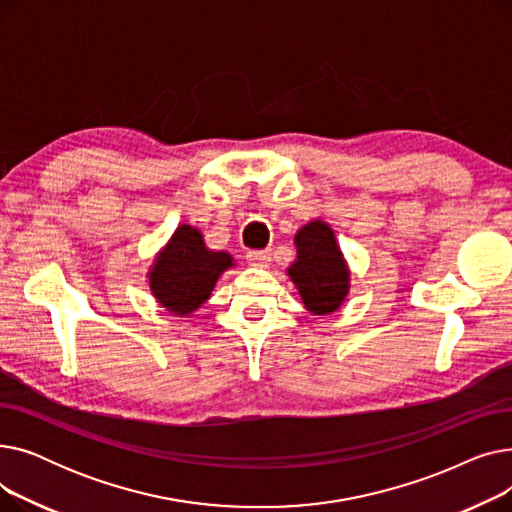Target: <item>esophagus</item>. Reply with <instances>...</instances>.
Returning <instances> with one entry per match:
<instances>
[{
    "mask_svg": "<svg viewBox=\"0 0 512 512\" xmlns=\"http://www.w3.org/2000/svg\"><path fill=\"white\" fill-rule=\"evenodd\" d=\"M272 259V251L270 249H263V251H249L247 253V261L255 267H265Z\"/></svg>",
    "mask_w": 512,
    "mask_h": 512,
    "instance_id": "esophagus-1",
    "label": "esophagus"
}]
</instances>
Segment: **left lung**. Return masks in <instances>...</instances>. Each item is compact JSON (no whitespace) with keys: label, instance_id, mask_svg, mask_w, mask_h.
Masks as SVG:
<instances>
[{"label":"left lung","instance_id":"1","mask_svg":"<svg viewBox=\"0 0 512 512\" xmlns=\"http://www.w3.org/2000/svg\"><path fill=\"white\" fill-rule=\"evenodd\" d=\"M294 259L286 276L297 286L305 309L313 315L336 313L351 292V267L344 259L332 226L321 220H309L294 234Z\"/></svg>","mask_w":512,"mask_h":512}]
</instances>
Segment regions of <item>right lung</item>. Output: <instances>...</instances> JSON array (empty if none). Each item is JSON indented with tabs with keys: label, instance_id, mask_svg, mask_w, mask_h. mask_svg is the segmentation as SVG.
<instances>
[{
	"label": "right lung",
	"instance_id": "obj_1",
	"mask_svg": "<svg viewBox=\"0 0 512 512\" xmlns=\"http://www.w3.org/2000/svg\"><path fill=\"white\" fill-rule=\"evenodd\" d=\"M236 267L228 251L205 245L197 226L180 224L147 270V284L159 307L176 317H188L207 303L220 276Z\"/></svg>",
	"mask_w": 512,
	"mask_h": 512
}]
</instances>
